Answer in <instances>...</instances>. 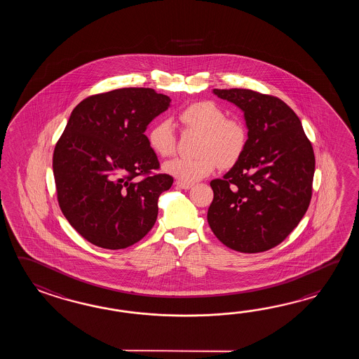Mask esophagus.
I'll use <instances>...</instances> for the list:
<instances>
[{"instance_id":"1","label":"esophagus","mask_w":359,"mask_h":359,"mask_svg":"<svg viewBox=\"0 0 359 359\" xmlns=\"http://www.w3.org/2000/svg\"><path fill=\"white\" fill-rule=\"evenodd\" d=\"M177 186H178V187H181V189H184V190H189V189H191V187L194 186V183L183 182V181H177Z\"/></svg>"}]
</instances>
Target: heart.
Returning <instances> with one entry per match:
<instances>
[{"label":"heart","instance_id":"1","mask_svg":"<svg viewBox=\"0 0 359 359\" xmlns=\"http://www.w3.org/2000/svg\"><path fill=\"white\" fill-rule=\"evenodd\" d=\"M183 128L196 132L198 155L168 161L164 169L183 182H195L219 167L235 165L245 153L249 133L240 118L227 116L223 107L213 101L194 102L178 113ZM147 142L154 153L168 158L176 151L177 137L168 121L155 123L147 133Z\"/></svg>","mask_w":359,"mask_h":359}]
</instances>
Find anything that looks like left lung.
Listing matches in <instances>:
<instances>
[{"mask_svg": "<svg viewBox=\"0 0 359 359\" xmlns=\"http://www.w3.org/2000/svg\"><path fill=\"white\" fill-rule=\"evenodd\" d=\"M213 91L244 111L249 140L229 173L210 182L208 223L232 250L267 252L290 235L309 206L312 144L283 100L244 88Z\"/></svg>", "mask_w": 359, "mask_h": 359, "instance_id": "8db88e82", "label": "left lung"}]
</instances>
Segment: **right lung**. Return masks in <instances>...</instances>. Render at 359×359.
Returning <instances> with one entry per match:
<instances>
[{
	"label": "right lung",
	"mask_w": 359,
	"mask_h": 359,
	"mask_svg": "<svg viewBox=\"0 0 359 359\" xmlns=\"http://www.w3.org/2000/svg\"><path fill=\"white\" fill-rule=\"evenodd\" d=\"M169 102L130 87L88 96L72 111L55 146V186L61 212L91 244L126 249L153 229L173 177L155 173L161 164L145 130Z\"/></svg>",
	"instance_id": "add662e5"
}]
</instances>
